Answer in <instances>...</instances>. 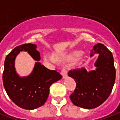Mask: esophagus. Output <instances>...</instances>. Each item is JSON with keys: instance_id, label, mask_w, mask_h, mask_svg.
<instances>
[{"instance_id": "34e87169", "label": "esophagus", "mask_w": 120, "mask_h": 120, "mask_svg": "<svg viewBox=\"0 0 120 120\" xmlns=\"http://www.w3.org/2000/svg\"><path fill=\"white\" fill-rule=\"evenodd\" d=\"M61 74H62L64 79H66V78L68 77V71H67L66 68H62V70L61 71Z\"/></svg>"}]
</instances>
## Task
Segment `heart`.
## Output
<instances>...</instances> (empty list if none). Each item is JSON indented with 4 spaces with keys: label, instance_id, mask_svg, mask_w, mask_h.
Returning a JSON list of instances; mask_svg holds the SVG:
<instances>
[{
    "label": "heart",
    "instance_id": "b5f03b06",
    "mask_svg": "<svg viewBox=\"0 0 120 120\" xmlns=\"http://www.w3.org/2000/svg\"><path fill=\"white\" fill-rule=\"evenodd\" d=\"M83 54V52L79 50H75L72 51L70 53L65 54L62 56L58 57V56H54V58L55 60H60L63 61H66V62H72L75 60H77L79 58H80Z\"/></svg>",
    "mask_w": 120,
    "mask_h": 120
}]
</instances>
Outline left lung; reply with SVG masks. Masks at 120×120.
Instances as JSON below:
<instances>
[{"mask_svg": "<svg viewBox=\"0 0 120 120\" xmlns=\"http://www.w3.org/2000/svg\"><path fill=\"white\" fill-rule=\"evenodd\" d=\"M98 55L95 70L87 71L81 68L68 72L76 83V87L70 95L73 104L85 109L97 108L111 93L116 79V69L112 52L106 46L98 43L93 46L90 56Z\"/></svg>", "mask_w": 120, "mask_h": 120, "instance_id": "1", "label": "left lung"}]
</instances>
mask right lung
Listing matches in <instances>:
<instances>
[{
    "instance_id": "right-lung-1",
    "label": "right lung",
    "mask_w": 120,
    "mask_h": 120,
    "mask_svg": "<svg viewBox=\"0 0 120 120\" xmlns=\"http://www.w3.org/2000/svg\"><path fill=\"white\" fill-rule=\"evenodd\" d=\"M34 44H23L15 47L6 56L2 75L3 85L9 98L19 107L33 110L43 106L49 94L52 84L62 77L56 70H50L36 62L28 76L21 77L16 73L15 59L20 51H26L36 61L41 60L40 53Z\"/></svg>"
}]
</instances>
